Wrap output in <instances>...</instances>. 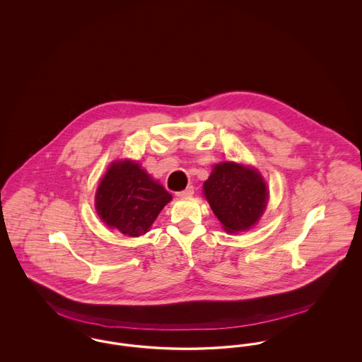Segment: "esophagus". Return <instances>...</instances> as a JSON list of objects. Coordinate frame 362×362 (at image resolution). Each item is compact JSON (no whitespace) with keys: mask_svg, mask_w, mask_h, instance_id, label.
<instances>
[{"mask_svg":"<svg viewBox=\"0 0 362 362\" xmlns=\"http://www.w3.org/2000/svg\"><path fill=\"white\" fill-rule=\"evenodd\" d=\"M194 191H193V187H188L187 189H184V191H180V192L175 193L178 197H181V199H188V197H192V194Z\"/></svg>","mask_w":362,"mask_h":362,"instance_id":"34e87169","label":"esophagus"}]
</instances>
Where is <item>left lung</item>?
Masks as SVG:
<instances>
[{
  "label": "left lung",
  "mask_w": 362,
  "mask_h": 362,
  "mask_svg": "<svg viewBox=\"0 0 362 362\" xmlns=\"http://www.w3.org/2000/svg\"><path fill=\"white\" fill-rule=\"evenodd\" d=\"M203 192L229 233L251 229L264 214L269 199L261 173L235 162L216 165L203 185Z\"/></svg>",
  "instance_id": "obj_1"
}]
</instances>
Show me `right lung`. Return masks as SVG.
Returning a JSON list of instances; mask_svg holds the SVG:
<instances>
[{
  "label": "right lung",
  "mask_w": 362,
  "mask_h": 362,
  "mask_svg": "<svg viewBox=\"0 0 362 362\" xmlns=\"http://www.w3.org/2000/svg\"><path fill=\"white\" fill-rule=\"evenodd\" d=\"M101 221L130 238L145 235L170 194L134 160H115L101 178L96 192Z\"/></svg>",
  "instance_id": "right-lung-1"
}]
</instances>
